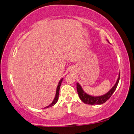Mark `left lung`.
Returning <instances> with one entry per match:
<instances>
[{
    "label": "left lung",
    "instance_id": "obj_1",
    "mask_svg": "<svg viewBox=\"0 0 134 134\" xmlns=\"http://www.w3.org/2000/svg\"><path fill=\"white\" fill-rule=\"evenodd\" d=\"M107 41L109 42V41L107 39ZM120 77V72H119V75H118V77L117 80L114 84V86L111 88L110 90H109L106 93L104 94V95L101 96H92L90 95L89 94L86 93L84 91L83 88H82L81 86L80 85L79 82L76 83V89L77 92H78L79 97L81 99L82 102L86 103L87 104H101L104 103L105 102L108 100L110 98V97L112 96V95L114 93L115 90H116L117 86L119 82Z\"/></svg>",
    "mask_w": 134,
    "mask_h": 134
}]
</instances>
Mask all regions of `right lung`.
Here are the masks:
<instances>
[{
	"label": "right lung",
	"instance_id": "1",
	"mask_svg": "<svg viewBox=\"0 0 134 134\" xmlns=\"http://www.w3.org/2000/svg\"><path fill=\"white\" fill-rule=\"evenodd\" d=\"M63 78L61 79V80L59 81V83L58 84V86H57V88H56V95H55V97H54V98L53 99V101H52V103H51L50 104H49L48 106L47 107H45L44 108H48V107H52L53 106V105L56 104V103H57V101L58 100V98H59V89H60V86L61 85V83H62V81H63Z\"/></svg>",
	"mask_w": 134,
	"mask_h": 134
}]
</instances>
